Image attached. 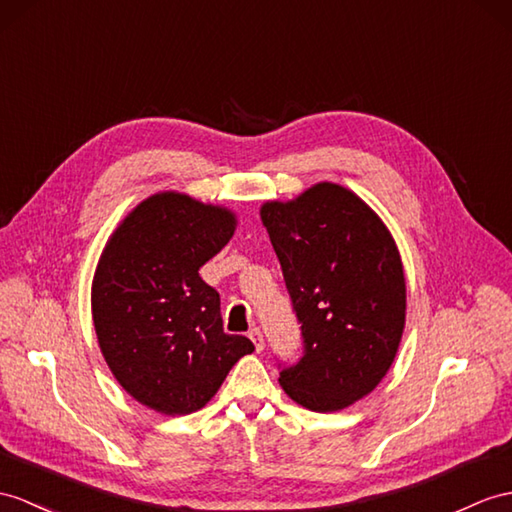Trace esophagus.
Instances as JSON below:
<instances>
[{
	"mask_svg": "<svg viewBox=\"0 0 512 512\" xmlns=\"http://www.w3.org/2000/svg\"><path fill=\"white\" fill-rule=\"evenodd\" d=\"M249 339H252V343L256 345V352H260L265 347V339H263V332H260V328H252L247 332Z\"/></svg>",
	"mask_w": 512,
	"mask_h": 512,
	"instance_id": "obj_1",
	"label": "esophagus"
}]
</instances>
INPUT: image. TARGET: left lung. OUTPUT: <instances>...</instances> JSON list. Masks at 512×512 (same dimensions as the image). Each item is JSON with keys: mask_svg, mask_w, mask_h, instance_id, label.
I'll use <instances>...</instances> for the list:
<instances>
[{"mask_svg": "<svg viewBox=\"0 0 512 512\" xmlns=\"http://www.w3.org/2000/svg\"><path fill=\"white\" fill-rule=\"evenodd\" d=\"M260 217L302 326V356L278 365L282 389L317 413L350 406L376 389L404 332L406 282L391 234L330 182L267 202Z\"/></svg>", "mask_w": 512, "mask_h": 512, "instance_id": "1", "label": "left lung"}]
</instances>
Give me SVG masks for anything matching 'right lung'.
I'll return each mask as SVG.
<instances>
[{
  "label": "right lung",
  "mask_w": 512,
  "mask_h": 512,
  "mask_svg": "<svg viewBox=\"0 0 512 512\" xmlns=\"http://www.w3.org/2000/svg\"><path fill=\"white\" fill-rule=\"evenodd\" d=\"M232 234L230 210L160 193L123 219L99 258V347L123 389L158 413L206 406L236 360L254 352L247 336L223 332L219 293L199 278Z\"/></svg>",
  "instance_id": "right-lung-1"
}]
</instances>
